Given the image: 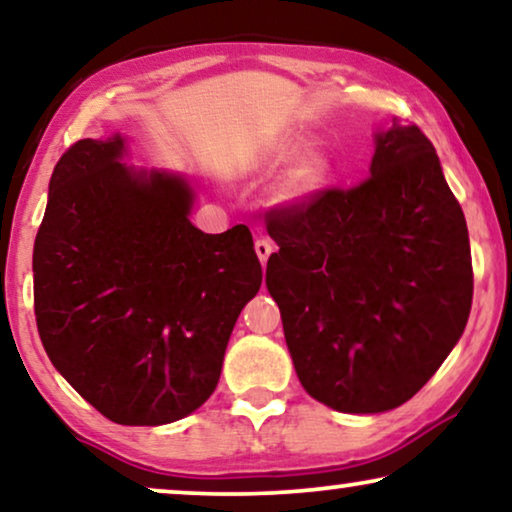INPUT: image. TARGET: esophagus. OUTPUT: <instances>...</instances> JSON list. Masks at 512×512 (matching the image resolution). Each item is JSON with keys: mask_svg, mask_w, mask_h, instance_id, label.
Segmentation results:
<instances>
[{"mask_svg": "<svg viewBox=\"0 0 512 512\" xmlns=\"http://www.w3.org/2000/svg\"><path fill=\"white\" fill-rule=\"evenodd\" d=\"M254 247H256V256H258V261H261V263L268 261L270 254H272V249H275V247H272V242L268 240V237H258Z\"/></svg>", "mask_w": 512, "mask_h": 512, "instance_id": "esophagus-1", "label": "esophagus"}]
</instances>
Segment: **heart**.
I'll return each instance as SVG.
<instances>
[{"label":"heart","mask_w":512,"mask_h":512,"mask_svg":"<svg viewBox=\"0 0 512 512\" xmlns=\"http://www.w3.org/2000/svg\"><path fill=\"white\" fill-rule=\"evenodd\" d=\"M326 174V163L319 156H310L300 163L296 170H293V186L298 191H305V188L317 186Z\"/></svg>","instance_id":"1"}]
</instances>
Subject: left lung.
Masks as SVG:
<instances>
[{"mask_svg": "<svg viewBox=\"0 0 512 512\" xmlns=\"http://www.w3.org/2000/svg\"><path fill=\"white\" fill-rule=\"evenodd\" d=\"M265 284L298 380L352 415L410 401L464 333L473 265L461 205L429 137L394 118L370 177L270 209Z\"/></svg>", "mask_w": 512, "mask_h": 512, "instance_id": "left-lung-1", "label": "left lung"}]
</instances>
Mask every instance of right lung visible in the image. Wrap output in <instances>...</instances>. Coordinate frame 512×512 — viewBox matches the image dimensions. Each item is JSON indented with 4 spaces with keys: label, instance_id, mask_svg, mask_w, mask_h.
I'll return each instance as SVG.
<instances>
[{
    "label": "right lung",
    "instance_id": "obj_1",
    "mask_svg": "<svg viewBox=\"0 0 512 512\" xmlns=\"http://www.w3.org/2000/svg\"><path fill=\"white\" fill-rule=\"evenodd\" d=\"M123 139L62 153L34 240V317L58 373L104 417L160 426L212 396L263 270L247 226L188 221L193 188L121 163Z\"/></svg>",
    "mask_w": 512,
    "mask_h": 512
}]
</instances>
